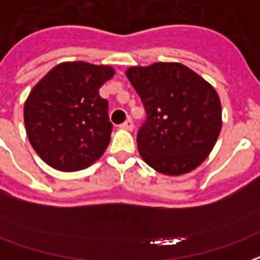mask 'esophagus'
Listing matches in <instances>:
<instances>
[{
  "instance_id": "34e87169",
  "label": "esophagus",
  "mask_w": 260,
  "mask_h": 260,
  "mask_svg": "<svg viewBox=\"0 0 260 260\" xmlns=\"http://www.w3.org/2000/svg\"><path fill=\"white\" fill-rule=\"evenodd\" d=\"M120 126L122 128V129L132 131V129H134V122H132V120H131V118H128V120L125 121V122H122Z\"/></svg>"
}]
</instances>
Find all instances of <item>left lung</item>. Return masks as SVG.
Here are the masks:
<instances>
[{
	"label": "left lung",
	"mask_w": 260,
	"mask_h": 260,
	"mask_svg": "<svg viewBox=\"0 0 260 260\" xmlns=\"http://www.w3.org/2000/svg\"><path fill=\"white\" fill-rule=\"evenodd\" d=\"M125 74L147 113L138 134V150L146 164L169 176L203 164L222 129V105L215 88L176 61L134 66Z\"/></svg>",
	"instance_id": "8db88e82"
}]
</instances>
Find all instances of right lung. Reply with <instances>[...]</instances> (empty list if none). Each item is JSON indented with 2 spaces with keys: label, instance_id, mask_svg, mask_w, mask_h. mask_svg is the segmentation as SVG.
I'll return each mask as SVG.
<instances>
[{
  "label": "right lung",
  "instance_id": "add662e5",
  "mask_svg": "<svg viewBox=\"0 0 260 260\" xmlns=\"http://www.w3.org/2000/svg\"><path fill=\"white\" fill-rule=\"evenodd\" d=\"M115 74L111 66L63 61L34 85L24 102L28 142L42 161L63 172L91 167L110 143L109 103L99 88Z\"/></svg>",
  "mask_w": 260,
  "mask_h": 260
}]
</instances>
